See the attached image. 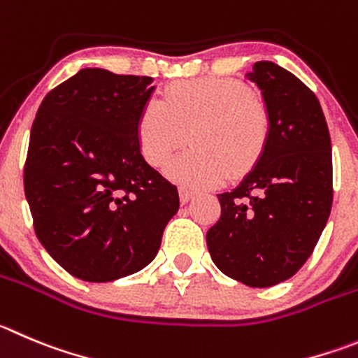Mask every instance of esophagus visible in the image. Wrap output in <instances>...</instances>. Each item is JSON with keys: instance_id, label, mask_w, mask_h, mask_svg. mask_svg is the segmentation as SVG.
<instances>
[{"instance_id": "obj_1", "label": "esophagus", "mask_w": 358, "mask_h": 358, "mask_svg": "<svg viewBox=\"0 0 358 358\" xmlns=\"http://www.w3.org/2000/svg\"><path fill=\"white\" fill-rule=\"evenodd\" d=\"M178 194H180V203H182V205H185V203H189L190 199L194 198V192L187 189H180Z\"/></svg>"}]
</instances>
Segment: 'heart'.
Instances as JSON below:
<instances>
[{
	"instance_id": "obj_1",
	"label": "heart",
	"mask_w": 358,
	"mask_h": 358,
	"mask_svg": "<svg viewBox=\"0 0 358 358\" xmlns=\"http://www.w3.org/2000/svg\"><path fill=\"white\" fill-rule=\"evenodd\" d=\"M270 130L268 109L245 85L208 78L175 83L160 102L146 103L136 139L143 159L160 168L187 134L190 150L166 166V175L180 185L203 189L252 171L268 146Z\"/></svg>"
}]
</instances>
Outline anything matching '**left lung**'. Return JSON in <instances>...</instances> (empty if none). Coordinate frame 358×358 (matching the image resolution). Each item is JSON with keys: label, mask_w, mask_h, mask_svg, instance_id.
<instances>
[{"label": "left lung", "mask_w": 358, "mask_h": 358, "mask_svg": "<svg viewBox=\"0 0 358 358\" xmlns=\"http://www.w3.org/2000/svg\"><path fill=\"white\" fill-rule=\"evenodd\" d=\"M272 120L262 160L236 189L219 194L220 219L206 233L222 273L250 288H268L307 262L332 208V148L316 95L272 62H256Z\"/></svg>", "instance_id": "1"}]
</instances>
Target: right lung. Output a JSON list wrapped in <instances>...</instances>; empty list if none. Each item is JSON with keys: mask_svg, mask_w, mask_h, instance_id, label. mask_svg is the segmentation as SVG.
Here are the masks:
<instances>
[{"mask_svg": "<svg viewBox=\"0 0 358 358\" xmlns=\"http://www.w3.org/2000/svg\"><path fill=\"white\" fill-rule=\"evenodd\" d=\"M152 78L83 69L40 103L24 164L33 228L70 275L109 282L145 268L178 190L139 152Z\"/></svg>", "mask_w": 358, "mask_h": 358, "instance_id": "obj_1", "label": "right lung"}]
</instances>
